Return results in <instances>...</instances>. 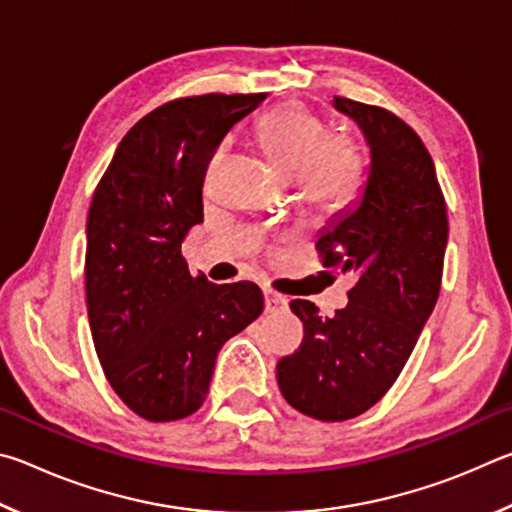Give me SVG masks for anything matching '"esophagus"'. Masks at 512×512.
<instances>
[{
	"instance_id": "1",
	"label": "esophagus",
	"mask_w": 512,
	"mask_h": 512,
	"mask_svg": "<svg viewBox=\"0 0 512 512\" xmlns=\"http://www.w3.org/2000/svg\"><path fill=\"white\" fill-rule=\"evenodd\" d=\"M264 302H266V314H277V311H284L289 307V300L280 296V293H273V291L264 293Z\"/></svg>"
}]
</instances>
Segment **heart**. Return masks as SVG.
<instances>
[{
	"label": "heart",
	"instance_id": "1",
	"mask_svg": "<svg viewBox=\"0 0 512 512\" xmlns=\"http://www.w3.org/2000/svg\"><path fill=\"white\" fill-rule=\"evenodd\" d=\"M266 158L293 178L305 201L320 207L350 203L363 185V155L348 135H327L323 117L305 103L287 101L262 115L255 128Z\"/></svg>",
	"mask_w": 512,
	"mask_h": 512
}]
</instances>
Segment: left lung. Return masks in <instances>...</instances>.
I'll use <instances>...</instances> for the list:
<instances>
[{
  "label": "left lung",
  "mask_w": 512,
  "mask_h": 512,
  "mask_svg": "<svg viewBox=\"0 0 512 512\" xmlns=\"http://www.w3.org/2000/svg\"><path fill=\"white\" fill-rule=\"evenodd\" d=\"M370 149L363 194L320 232L327 268L357 273L350 302L332 318L293 300L300 348L277 363L293 409L323 422L357 418L400 377L436 307L447 248V207L418 133L384 108L334 97Z\"/></svg>",
  "instance_id": "left-lung-1"
}]
</instances>
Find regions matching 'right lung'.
<instances>
[{
	"instance_id": "1",
	"label": "right lung",
	"mask_w": 512,
	"mask_h": 512,
	"mask_svg": "<svg viewBox=\"0 0 512 512\" xmlns=\"http://www.w3.org/2000/svg\"><path fill=\"white\" fill-rule=\"evenodd\" d=\"M262 94L164 103L119 142L94 189L85 248L92 341L128 409L171 422L201 409L223 343L264 311L253 282L192 277L180 246L203 223V180L216 146Z\"/></svg>"
}]
</instances>
